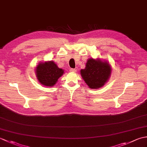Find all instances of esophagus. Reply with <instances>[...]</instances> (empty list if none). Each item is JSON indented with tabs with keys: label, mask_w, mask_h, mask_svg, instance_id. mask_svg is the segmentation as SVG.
I'll return each instance as SVG.
<instances>
[{
	"label": "esophagus",
	"mask_w": 147,
	"mask_h": 147,
	"mask_svg": "<svg viewBox=\"0 0 147 147\" xmlns=\"http://www.w3.org/2000/svg\"><path fill=\"white\" fill-rule=\"evenodd\" d=\"M70 71L72 72V73H76V69L71 68V69H70Z\"/></svg>",
	"instance_id": "esophagus-1"
}]
</instances>
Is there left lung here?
<instances>
[{
    "instance_id": "1",
    "label": "left lung",
    "mask_w": 147,
    "mask_h": 147,
    "mask_svg": "<svg viewBox=\"0 0 147 147\" xmlns=\"http://www.w3.org/2000/svg\"><path fill=\"white\" fill-rule=\"evenodd\" d=\"M111 71V66L107 62L90 59L86 67L81 70V75L90 88L97 89L107 82Z\"/></svg>"
}]
</instances>
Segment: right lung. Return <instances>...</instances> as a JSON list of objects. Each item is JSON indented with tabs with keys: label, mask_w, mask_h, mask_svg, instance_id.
Listing matches in <instances>:
<instances>
[{
	"label": "right lung",
	"mask_w": 147,
	"mask_h": 147,
	"mask_svg": "<svg viewBox=\"0 0 147 147\" xmlns=\"http://www.w3.org/2000/svg\"><path fill=\"white\" fill-rule=\"evenodd\" d=\"M64 73V70L59 68L53 61L40 63L36 69V78L40 83L47 86H54Z\"/></svg>",
	"instance_id": "1"
}]
</instances>
